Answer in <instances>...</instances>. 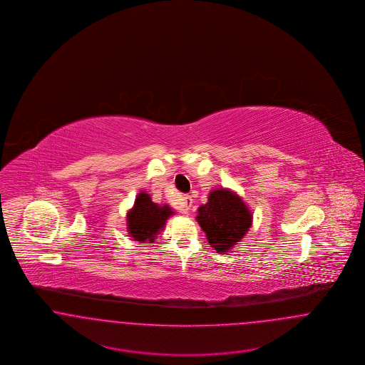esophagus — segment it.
<instances>
[{"label": "esophagus", "mask_w": 365, "mask_h": 365, "mask_svg": "<svg viewBox=\"0 0 365 365\" xmlns=\"http://www.w3.org/2000/svg\"><path fill=\"white\" fill-rule=\"evenodd\" d=\"M191 205H192V200H191L190 195H183V197H182V212H183L185 215L189 213Z\"/></svg>", "instance_id": "1"}]
</instances>
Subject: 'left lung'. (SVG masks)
I'll return each instance as SVG.
<instances>
[{
    "instance_id": "obj_1",
    "label": "left lung",
    "mask_w": 365,
    "mask_h": 365,
    "mask_svg": "<svg viewBox=\"0 0 365 365\" xmlns=\"http://www.w3.org/2000/svg\"><path fill=\"white\" fill-rule=\"evenodd\" d=\"M197 222L207 234L212 247L220 255L230 252L252 227L250 209L235 191L216 189L209 192L208 202L198 208Z\"/></svg>"
}]
</instances>
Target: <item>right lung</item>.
<instances>
[{
    "label": "right lung",
    "instance_id": "right-lung-1",
    "mask_svg": "<svg viewBox=\"0 0 365 365\" xmlns=\"http://www.w3.org/2000/svg\"><path fill=\"white\" fill-rule=\"evenodd\" d=\"M174 213L170 205H158L148 192L140 191L133 208L127 212V232L137 242H155Z\"/></svg>",
    "mask_w": 365,
    "mask_h": 365
}]
</instances>
